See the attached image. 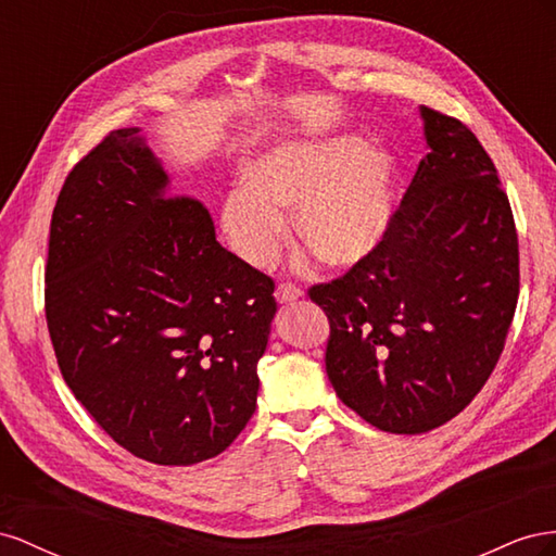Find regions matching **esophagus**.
<instances>
[{
  "instance_id": "1",
  "label": "esophagus",
  "mask_w": 556,
  "mask_h": 556,
  "mask_svg": "<svg viewBox=\"0 0 556 556\" xmlns=\"http://www.w3.org/2000/svg\"><path fill=\"white\" fill-rule=\"evenodd\" d=\"M300 295H303V293H300V289H298V287H293V283H289V281L279 283L277 291H275L277 303H281V305H289V303H293V300H298Z\"/></svg>"
}]
</instances>
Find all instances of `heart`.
Masks as SVG:
<instances>
[{
  "label": "heart",
  "mask_w": 556,
  "mask_h": 556,
  "mask_svg": "<svg viewBox=\"0 0 556 556\" xmlns=\"http://www.w3.org/2000/svg\"><path fill=\"white\" fill-rule=\"evenodd\" d=\"M242 190L224 200L220 224L237 256L267 265L293 213V230L330 267L366 263L384 244L399 190V163L358 137L289 141L242 172Z\"/></svg>",
  "instance_id": "heart-1"
}]
</instances>
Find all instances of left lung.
I'll return each instance as SVG.
<instances>
[{"label": "left lung", "instance_id": "obj_1", "mask_svg": "<svg viewBox=\"0 0 556 556\" xmlns=\"http://www.w3.org/2000/svg\"><path fill=\"white\" fill-rule=\"evenodd\" d=\"M428 151L384 244L307 291L330 324L326 372L379 431L456 417L494 372L519 298V244L498 172L468 125L421 106Z\"/></svg>", "mask_w": 556, "mask_h": 556}]
</instances>
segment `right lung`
Returning a JSON list of instances; mask_svg holds the SVG:
<instances>
[{"mask_svg":"<svg viewBox=\"0 0 556 556\" xmlns=\"http://www.w3.org/2000/svg\"><path fill=\"white\" fill-rule=\"evenodd\" d=\"M139 128L67 174L49 237L46 324L67 387L123 450L193 466L244 431L277 312L275 281L169 195Z\"/></svg>","mask_w":556,"mask_h":556,"instance_id":"add662e5","label":"right lung"}]
</instances>
